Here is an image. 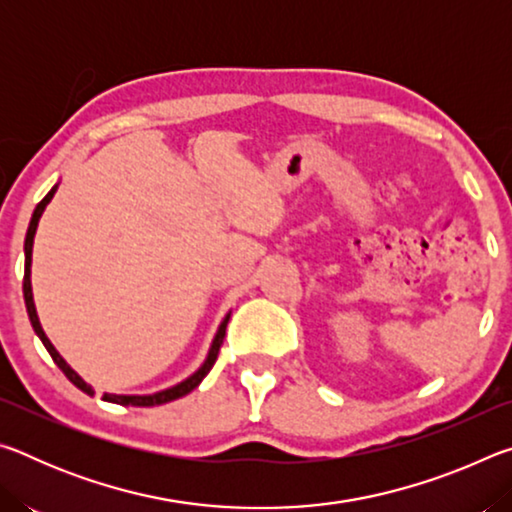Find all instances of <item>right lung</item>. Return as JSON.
Wrapping results in <instances>:
<instances>
[{
    "label": "right lung",
    "instance_id": "add662e5",
    "mask_svg": "<svg viewBox=\"0 0 512 512\" xmlns=\"http://www.w3.org/2000/svg\"><path fill=\"white\" fill-rule=\"evenodd\" d=\"M58 185L51 187V192L42 198V201L36 205V210H33V216H31V223H29V230H27V239H24V282H22V291H24V305H27V314H29V320L33 325V332L38 334V339L42 341V345H45L47 352L51 354V359H54L56 366L65 372V377L72 381V384L76 388H81L83 393L88 395H94L92 386L85 384V381L76 375V372L67 366V361L60 357L58 350L51 345V341L47 339L45 329H42L40 320H38V314H36V305H33V291H31V253H33V237H36V230H38V221L42 212H45V207L49 205L51 198H54ZM228 320H230V314L223 318V323L219 325V332H216L214 341H212V348L210 352H207V359L203 361V366L198 368L192 377H187L185 381H180V384L167 388V391H160V393H153V395H112V393H103V400L106 402H115V404H121V406H158V404H167L171 400H178V397H183L187 393H192L194 388L201 384V381L205 379L207 372L212 370L216 357H219V350L223 345V336H225V327H228Z\"/></svg>",
    "mask_w": 512,
    "mask_h": 512
}]
</instances>
